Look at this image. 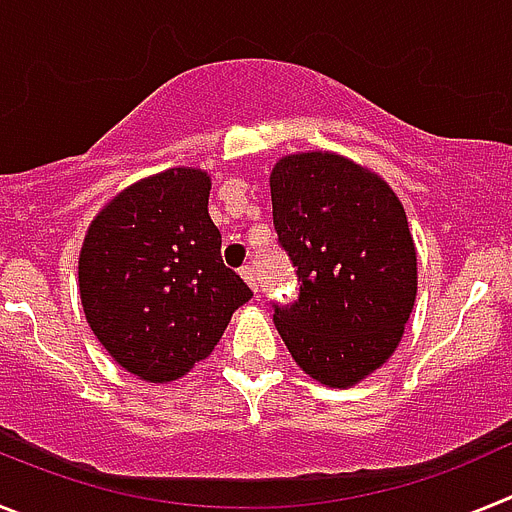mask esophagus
Here are the masks:
<instances>
[{
	"instance_id": "esophagus-1",
	"label": "esophagus",
	"mask_w": 512,
	"mask_h": 512,
	"mask_svg": "<svg viewBox=\"0 0 512 512\" xmlns=\"http://www.w3.org/2000/svg\"><path fill=\"white\" fill-rule=\"evenodd\" d=\"M241 277H243V282L248 284V287L253 289V292H256V266L253 264H246V266H241Z\"/></svg>"
}]
</instances>
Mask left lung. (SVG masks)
<instances>
[{
  "instance_id": "obj_1",
  "label": "left lung",
  "mask_w": 512,
  "mask_h": 512,
  "mask_svg": "<svg viewBox=\"0 0 512 512\" xmlns=\"http://www.w3.org/2000/svg\"><path fill=\"white\" fill-rule=\"evenodd\" d=\"M274 228L300 297L274 325L302 372L346 390L400 346L418 295V253L400 197L333 151L289 153L269 176Z\"/></svg>"
}]
</instances>
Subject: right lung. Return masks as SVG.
Here are the masks:
<instances>
[{"instance_id": "1", "label": "right lung", "mask_w": 512, "mask_h": 512, "mask_svg": "<svg viewBox=\"0 0 512 512\" xmlns=\"http://www.w3.org/2000/svg\"><path fill=\"white\" fill-rule=\"evenodd\" d=\"M210 187V174L192 166L138 179L94 215L81 243L89 328L143 382H174L207 359L253 295L223 264Z\"/></svg>"}]
</instances>
